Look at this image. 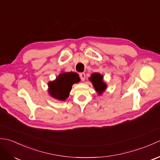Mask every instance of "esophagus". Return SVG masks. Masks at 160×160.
Segmentation results:
<instances>
[{"label": "esophagus", "mask_w": 160, "mask_h": 160, "mask_svg": "<svg viewBox=\"0 0 160 160\" xmlns=\"http://www.w3.org/2000/svg\"><path fill=\"white\" fill-rule=\"evenodd\" d=\"M80 77L81 78V80H82V81H84V80H85L86 75H85V73H80Z\"/></svg>", "instance_id": "34e87169"}]
</instances>
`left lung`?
Wrapping results in <instances>:
<instances>
[{"label":"left lung","mask_w":160,"mask_h":160,"mask_svg":"<svg viewBox=\"0 0 160 160\" xmlns=\"http://www.w3.org/2000/svg\"><path fill=\"white\" fill-rule=\"evenodd\" d=\"M89 80L92 82L95 90L96 91L98 94L100 96L102 94L107 88V84L104 82L103 76L100 73H93L91 75Z\"/></svg>","instance_id":"1"}]
</instances>
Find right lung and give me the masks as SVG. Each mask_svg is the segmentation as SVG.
<instances>
[{"label":"right lung","instance_id":"add662e5","mask_svg":"<svg viewBox=\"0 0 160 160\" xmlns=\"http://www.w3.org/2000/svg\"><path fill=\"white\" fill-rule=\"evenodd\" d=\"M80 81L79 75L75 72H62L56 80L48 82V93L52 98L65 101L69 96L73 84Z\"/></svg>","mask_w":160,"mask_h":160}]
</instances>
